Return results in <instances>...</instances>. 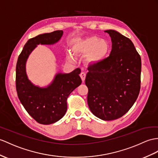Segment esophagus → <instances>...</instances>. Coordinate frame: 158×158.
I'll return each instance as SVG.
<instances>
[{"mask_svg":"<svg viewBox=\"0 0 158 158\" xmlns=\"http://www.w3.org/2000/svg\"><path fill=\"white\" fill-rule=\"evenodd\" d=\"M80 78H81V79L82 80V82H84V80H85V78H86V74L84 72H82L81 73H80Z\"/></svg>","mask_w":158,"mask_h":158,"instance_id":"1","label":"esophagus"}]
</instances>
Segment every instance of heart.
<instances>
[{"label":"heart","instance_id":"heart-1","mask_svg":"<svg viewBox=\"0 0 158 158\" xmlns=\"http://www.w3.org/2000/svg\"><path fill=\"white\" fill-rule=\"evenodd\" d=\"M71 50L77 57H84L88 55V61L98 63L106 58L110 51L108 41L100 39L96 36L85 38H76L71 42ZM66 59L70 62H74L75 58L70 53L66 54Z\"/></svg>","mask_w":158,"mask_h":158}]
</instances>
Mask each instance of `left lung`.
I'll return each instance as SVG.
<instances>
[{"instance_id":"1","label":"left lung","mask_w":158,"mask_h":158,"mask_svg":"<svg viewBox=\"0 0 158 158\" xmlns=\"http://www.w3.org/2000/svg\"><path fill=\"white\" fill-rule=\"evenodd\" d=\"M112 41L110 56L88 68L85 84L92 114L104 121L121 117L131 108L141 88V57L129 38L106 30Z\"/></svg>"}]
</instances>
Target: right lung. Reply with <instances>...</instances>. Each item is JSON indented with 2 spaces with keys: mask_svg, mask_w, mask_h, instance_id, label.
Returning a JSON list of instances; mask_svg holds the SVG:
<instances>
[{
  "mask_svg": "<svg viewBox=\"0 0 158 158\" xmlns=\"http://www.w3.org/2000/svg\"><path fill=\"white\" fill-rule=\"evenodd\" d=\"M62 35L63 31L57 30L29 40L17 62L16 89L19 99L30 116L40 124H52L62 118L67 110L68 96L82 83L80 68L69 74L58 73L46 88L35 86L27 76L26 61L37 45L54 44Z\"/></svg>",
  "mask_w": 158,
  "mask_h": 158,
  "instance_id": "add662e5",
  "label": "right lung"
}]
</instances>
